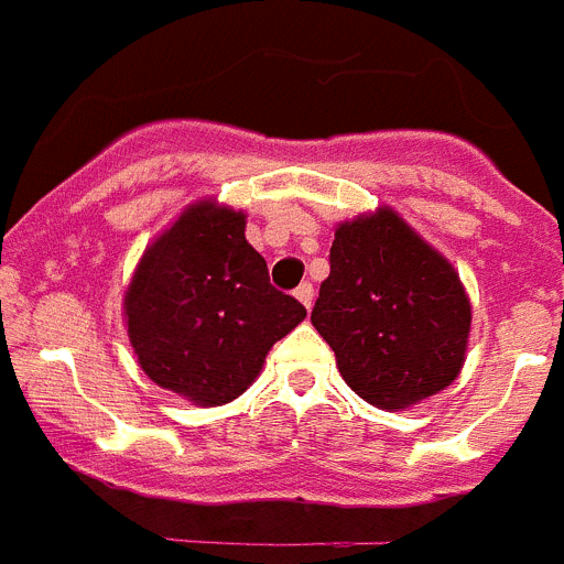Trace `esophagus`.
Masks as SVG:
<instances>
[{"label":"esophagus","instance_id":"obj_1","mask_svg":"<svg viewBox=\"0 0 564 564\" xmlns=\"http://www.w3.org/2000/svg\"><path fill=\"white\" fill-rule=\"evenodd\" d=\"M293 296H296L299 302L307 307V311H311V305H313V285H311V282H302V285L293 291Z\"/></svg>","mask_w":564,"mask_h":564}]
</instances>
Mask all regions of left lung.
Wrapping results in <instances>:
<instances>
[{
	"label": "left lung",
	"mask_w": 564,
	"mask_h": 564,
	"mask_svg": "<svg viewBox=\"0 0 564 564\" xmlns=\"http://www.w3.org/2000/svg\"><path fill=\"white\" fill-rule=\"evenodd\" d=\"M311 322L358 398L403 412L460 376L471 302L449 259L378 206L336 226Z\"/></svg>",
	"instance_id": "8db88e82"
}]
</instances>
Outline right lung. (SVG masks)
Segmentation results:
<instances>
[{"label":"right lung","mask_w":564,"mask_h":564,"mask_svg":"<svg viewBox=\"0 0 564 564\" xmlns=\"http://www.w3.org/2000/svg\"><path fill=\"white\" fill-rule=\"evenodd\" d=\"M246 212L214 197L183 208L143 251L123 291L141 370L194 406H223L259 378L279 338L307 316L268 282Z\"/></svg>","instance_id":"add662e5"}]
</instances>
